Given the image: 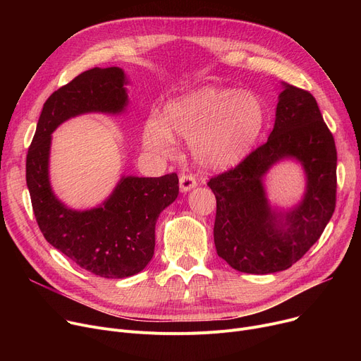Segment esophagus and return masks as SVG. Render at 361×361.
<instances>
[{"label":"esophagus","mask_w":361,"mask_h":361,"mask_svg":"<svg viewBox=\"0 0 361 361\" xmlns=\"http://www.w3.org/2000/svg\"><path fill=\"white\" fill-rule=\"evenodd\" d=\"M197 185L196 178L193 176H188V174H181L180 176V188L181 192H190L192 188H195Z\"/></svg>","instance_id":"esophagus-1"}]
</instances>
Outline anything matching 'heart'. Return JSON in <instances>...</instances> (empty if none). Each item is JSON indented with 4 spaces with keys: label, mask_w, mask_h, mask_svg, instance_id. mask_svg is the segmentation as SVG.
<instances>
[{
    "label": "heart",
    "mask_w": 361,
    "mask_h": 361,
    "mask_svg": "<svg viewBox=\"0 0 361 361\" xmlns=\"http://www.w3.org/2000/svg\"><path fill=\"white\" fill-rule=\"evenodd\" d=\"M267 108L255 92L204 86L165 109V121L152 117L143 131L145 146L157 154L173 150L174 136L190 142L199 164L206 168L235 165L260 137Z\"/></svg>",
    "instance_id": "b5f03b06"
}]
</instances>
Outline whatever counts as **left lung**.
I'll use <instances>...</instances> for the list:
<instances>
[{
    "label": "left lung",
    "mask_w": 361,
    "mask_h": 361,
    "mask_svg": "<svg viewBox=\"0 0 361 361\" xmlns=\"http://www.w3.org/2000/svg\"><path fill=\"white\" fill-rule=\"evenodd\" d=\"M275 126L267 143L235 168L207 181L216 197V253L235 271H286L320 238L335 211L336 147L313 94L282 83ZM305 169L307 192L288 212L272 210L262 177L279 160Z\"/></svg>",
    "instance_id": "obj_1"
}]
</instances>
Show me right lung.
<instances>
[{"instance_id":"add662e5","label":"right lung","mask_w":361,"mask_h":361,"mask_svg":"<svg viewBox=\"0 0 361 361\" xmlns=\"http://www.w3.org/2000/svg\"><path fill=\"white\" fill-rule=\"evenodd\" d=\"M124 85L120 67H94L55 90L44 104L26 158L33 214L45 240L82 269L111 279L136 275L150 262L157 219L178 196L177 174L121 177L102 204L74 211L54 195L48 165L52 131L80 114L123 112L128 102Z\"/></svg>"}]
</instances>
